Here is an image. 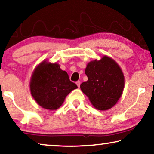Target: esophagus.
Returning <instances> with one entry per match:
<instances>
[{
	"mask_svg": "<svg viewBox=\"0 0 154 154\" xmlns=\"http://www.w3.org/2000/svg\"><path fill=\"white\" fill-rule=\"evenodd\" d=\"M80 84H81V83H80L79 81H78V82H76V84H77V86H78V88H79V87H80Z\"/></svg>",
	"mask_w": 154,
	"mask_h": 154,
	"instance_id": "obj_1",
	"label": "esophagus"
}]
</instances>
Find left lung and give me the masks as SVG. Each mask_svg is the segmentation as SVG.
<instances>
[{"instance_id":"obj_1","label":"left lung","mask_w":154,"mask_h":154,"mask_svg":"<svg viewBox=\"0 0 154 154\" xmlns=\"http://www.w3.org/2000/svg\"><path fill=\"white\" fill-rule=\"evenodd\" d=\"M85 73L88 81L80 85L82 91L96 109L106 111L115 106L122 95L125 76L120 66L104 55L87 64Z\"/></svg>"}]
</instances>
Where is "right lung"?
Here are the masks:
<instances>
[{
  "mask_svg": "<svg viewBox=\"0 0 154 154\" xmlns=\"http://www.w3.org/2000/svg\"><path fill=\"white\" fill-rule=\"evenodd\" d=\"M29 88L32 96L39 106L54 111L77 86L70 81L68 73L61 69L59 64L43 60L33 71Z\"/></svg>",
  "mask_w": 154,
  "mask_h": 154,
  "instance_id": "right-lung-1",
  "label": "right lung"
}]
</instances>
